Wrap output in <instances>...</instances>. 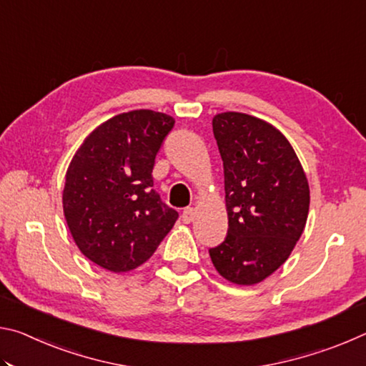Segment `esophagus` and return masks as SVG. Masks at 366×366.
I'll use <instances>...</instances> for the list:
<instances>
[{"instance_id":"esophagus-1","label":"esophagus","mask_w":366,"mask_h":366,"mask_svg":"<svg viewBox=\"0 0 366 366\" xmlns=\"http://www.w3.org/2000/svg\"><path fill=\"white\" fill-rule=\"evenodd\" d=\"M195 216H197L195 208H185L182 212V221L185 222V224H190V222L195 219Z\"/></svg>"}]
</instances>
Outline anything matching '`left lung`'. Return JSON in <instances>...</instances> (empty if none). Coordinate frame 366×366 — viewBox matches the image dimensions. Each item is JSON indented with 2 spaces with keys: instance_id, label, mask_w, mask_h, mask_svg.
<instances>
[{
  "instance_id": "8db88e82",
  "label": "left lung",
  "mask_w": 366,
  "mask_h": 366,
  "mask_svg": "<svg viewBox=\"0 0 366 366\" xmlns=\"http://www.w3.org/2000/svg\"><path fill=\"white\" fill-rule=\"evenodd\" d=\"M213 134L224 166L229 227L209 257L226 281L255 286L286 262L300 239L308 181L289 140L259 117L219 113Z\"/></svg>"
}]
</instances>
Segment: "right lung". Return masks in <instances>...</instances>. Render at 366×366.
Segmentation results:
<instances>
[{"mask_svg":"<svg viewBox=\"0 0 366 366\" xmlns=\"http://www.w3.org/2000/svg\"><path fill=\"white\" fill-rule=\"evenodd\" d=\"M174 117L134 109L86 135L66 172L64 218L74 242L102 268H139L177 219L154 192L152 171Z\"/></svg>","mask_w":366,"mask_h":366,"instance_id":"right-lung-1","label":"right lung"}]
</instances>
